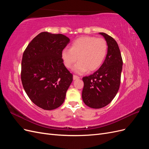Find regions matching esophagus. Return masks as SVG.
Wrapping results in <instances>:
<instances>
[{"label":"esophagus","mask_w":149,"mask_h":149,"mask_svg":"<svg viewBox=\"0 0 149 149\" xmlns=\"http://www.w3.org/2000/svg\"><path fill=\"white\" fill-rule=\"evenodd\" d=\"M80 77H79L78 76H76V75H73V79L74 80H76V79H79Z\"/></svg>","instance_id":"1"}]
</instances>
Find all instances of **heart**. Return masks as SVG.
<instances>
[{
	"label": "heart",
	"mask_w": 149,
	"mask_h": 149,
	"mask_svg": "<svg viewBox=\"0 0 149 149\" xmlns=\"http://www.w3.org/2000/svg\"><path fill=\"white\" fill-rule=\"evenodd\" d=\"M107 52V44L104 39L86 36L75 40L70 49H63L61 58L67 68H71L78 60V63L73 70L76 73L82 74L87 71L92 72L100 68Z\"/></svg>",
	"instance_id": "obj_1"
}]
</instances>
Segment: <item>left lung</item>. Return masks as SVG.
<instances>
[{"label":"left lung","instance_id":"8db88e82","mask_svg":"<svg viewBox=\"0 0 149 149\" xmlns=\"http://www.w3.org/2000/svg\"><path fill=\"white\" fill-rule=\"evenodd\" d=\"M107 44V53L100 68L93 74L83 78V101L86 106L100 109L112 101L120 84L123 58L116 40L105 33H100Z\"/></svg>","mask_w":149,"mask_h":149}]
</instances>
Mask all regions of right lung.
Here are the masks:
<instances>
[{"instance_id": "1", "label": "right lung", "mask_w": 149, "mask_h": 149, "mask_svg": "<svg viewBox=\"0 0 149 149\" xmlns=\"http://www.w3.org/2000/svg\"><path fill=\"white\" fill-rule=\"evenodd\" d=\"M69 43L64 35L43 31L31 40L23 53L22 85L30 100L44 110L56 109L63 103L73 81L61 58Z\"/></svg>"}]
</instances>
